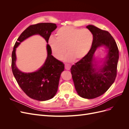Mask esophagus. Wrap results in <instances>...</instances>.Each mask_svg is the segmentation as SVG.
<instances>
[{"instance_id": "34e87169", "label": "esophagus", "mask_w": 129, "mask_h": 129, "mask_svg": "<svg viewBox=\"0 0 129 129\" xmlns=\"http://www.w3.org/2000/svg\"><path fill=\"white\" fill-rule=\"evenodd\" d=\"M71 66L70 64H65V69L66 70H69L70 69H71Z\"/></svg>"}]
</instances>
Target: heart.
<instances>
[{"instance_id":"1","label":"heart","mask_w":129,"mask_h":129,"mask_svg":"<svg viewBox=\"0 0 129 129\" xmlns=\"http://www.w3.org/2000/svg\"><path fill=\"white\" fill-rule=\"evenodd\" d=\"M93 35L88 29H81L71 26H63L56 32L55 38L50 37L48 44L53 55L61 60L66 52L65 60L71 62L81 59L91 48Z\"/></svg>"}]
</instances>
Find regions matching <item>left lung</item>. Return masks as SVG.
Listing matches in <instances>:
<instances>
[{
	"mask_svg": "<svg viewBox=\"0 0 129 129\" xmlns=\"http://www.w3.org/2000/svg\"><path fill=\"white\" fill-rule=\"evenodd\" d=\"M87 28L93 35L91 47L88 54L72 66L71 71L77 94L84 99H92L106 92L117 75L119 51L115 39L108 31L89 25ZM103 46L107 54L99 65L94 55L97 49Z\"/></svg>",
	"mask_w": 129,
	"mask_h": 129,
	"instance_id": "obj_1",
	"label": "left lung"
}]
</instances>
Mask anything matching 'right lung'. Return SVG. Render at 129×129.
<instances>
[{"label":"right lung","instance_id":"1","mask_svg":"<svg viewBox=\"0 0 129 129\" xmlns=\"http://www.w3.org/2000/svg\"><path fill=\"white\" fill-rule=\"evenodd\" d=\"M57 28L55 24L39 23L30 25L18 38L12 53V70L15 80L21 89L30 98L40 101H45L53 98L57 91L61 73L64 65L52 54L48 44L52 32ZM34 35H40L48 42V56L45 63L38 71L32 73H24L16 67V48L23 41Z\"/></svg>","mask_w":129,"mask_h":129}]
</instances>
